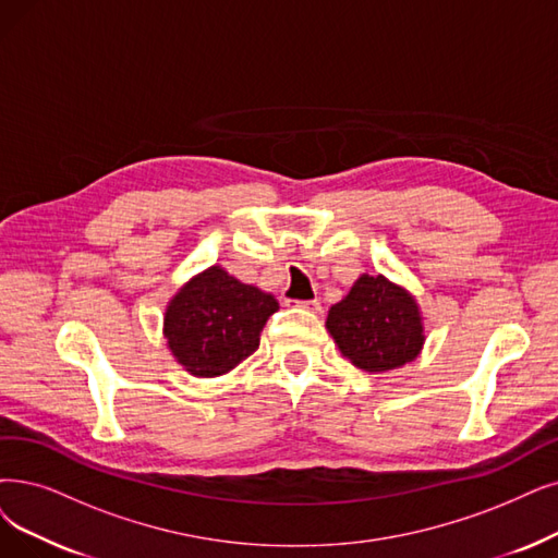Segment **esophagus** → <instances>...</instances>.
Returning <instances> with one entry per match:
<instances>
[{
  "label": "esophagus",
  "mask_w": 558,
  "mask_h": 558,
  "mask_svg": "<svg viewBox=\"0 0 558 558\" xmlns=\"http://www.w3.org/2000/svg\"><path fill=\"white\" fill-rule=\"evenodd\" d=\"M293 304L300 306V308L311 311V314H318V311H320V300H300V302H293Z\"/></svg>",
  "instance_id": "esophagus-1"
}]
</instances>
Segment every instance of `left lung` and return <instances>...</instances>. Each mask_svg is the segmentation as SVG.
Masks as SVG:
<instances>
[{
    "label": "left lung",
    "instance_id": "1",
    "mask_svg": "<svg viewBox=\"0 0 558 558\" xmlns=\"http://www.w3.org/2000/svg\"><path fill=\"white\" fill-rule=\"evenodd\" d=\"M327 329L341 354L366 373H385L416 360L423 320L414 298L383 275H362L329 308Z\"/></svg>",
    "mask_w": 558,
    "mask_h": 558
}]
</instances>
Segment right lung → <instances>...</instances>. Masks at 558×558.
Returning <instances> with one entry per match:
<instances>
[{
    "label": "right lung",
    "mask_w": 558,
    "mask_h": 558,
    "mask_svg": "<svg viewBox=\"0 0 558 558\" xmlns=\"http://www.w3.org/2000/svg\"><path fill=\"white\" fill-rule=\"evenodd\" d=\"M279 302L213 265L173 295L165 337L175 362L196 377L229 373L256 352L260 331Z\"/></svg>",
    "instance_id": "obj_1"
}]
</instances>
